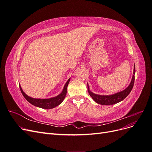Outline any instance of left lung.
I'll use <instances>...</instances> for the list:
<instances>
[{"label":"left lung","instance_id":"8db88e82","mask_svg":"<svg viewBox=\"0 0 152 152\" xmlns=\"http://www.w3.org/2000/svg\"><path fill=\"white\" fill-rule=\"evenodd\" d=\"M135 65L134 66V71H133V75L130 84L124 90L118 92L115 94L111 95H99L93 93V92L91 91L89 87V85L87 84V89H88V93L91 98L93 99L95 102L98 104L102 105H112L116 104L118 102H121V101L124 100L127 96L131 93L132 89L134 83V75H135Z\"/></svg>","mask_w":152,"mask_h":152}]
</instances>
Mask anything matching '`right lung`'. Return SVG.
<instances>
[{
	"mask_svg": "<svg viewBox=\"0 0 152 152\" xmlns=\"http://www.w3.org/2000/svg\"><path fill=\"white\" fill-rule=\"evenodd\" d=\"M70 80V78L66 82L65 86L63 87V89L60 94L56 96H55V97L48 98V99H37V98H31L24 93V91H23L21 86H20V89L21 90L23 96H24V98L31 104H33L35 106V107H37L41 108L51 109L57 107V106L63 102V101L64 100V99H65V96L66 95L67 87Z\"/></svg>",
	"mask_w": 152,
	"mask_h": 152,
	"instance_id": "1",
	"label": "right lung"
}]
</instances>
